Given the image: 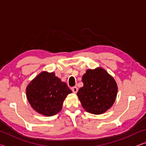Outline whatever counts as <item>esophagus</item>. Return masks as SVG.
Returning <instances> with one entry per match:
<instances>
[{"mask_svg": "<svg viewBox=\"0 0 146 146\" xmlns=\"http://www.w3.org/2000/svg\"><path fill=\"white\" fill-rule=\"evenodd\" d=\"M71 90H72V91L74 93H76L78 91V88L75 86V87H73L72 88H71Z\"/></svg>", "mask_w": 146, "mask_h": 146, "instance_id": "34e87169", "label": "esophagus"}]
</instances>
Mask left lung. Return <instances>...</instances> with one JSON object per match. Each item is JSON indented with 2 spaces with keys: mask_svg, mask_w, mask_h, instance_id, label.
<instances>
[{
  "mask_svg": "<svg viewBox=\"0 0 146 146\" xmlns=\"http://www.w3.org/2000/svg\"><path fill=\"white\" fill-rule=\"evenodd\" d=\"M83 87L76 95L87 112L100 115L114 104L118 87L113 77L102 68L88 70L82 76Z\"/></svg>",
  "mask_w": 146,
  "mask_h": 146,
  "instance_id": "1",
  "label": "left lung"
}]
</instances>
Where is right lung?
<instances>
[{"label": "right lung", "mask_w": 146, "mask_h": 146, "mask_svg": "<svg viewBox=\"0 0 146 146\" xmlns=\"http://www.w3.org/2000/svg\"><path fill=\"white\" fill-rule=\"evenodd\" d=\"M72 91L53 72L42 71L26 88V97L34 110L46 117L60 112L64 100Z\"/></svg>", "instance_id": "1"}]
</instances>
